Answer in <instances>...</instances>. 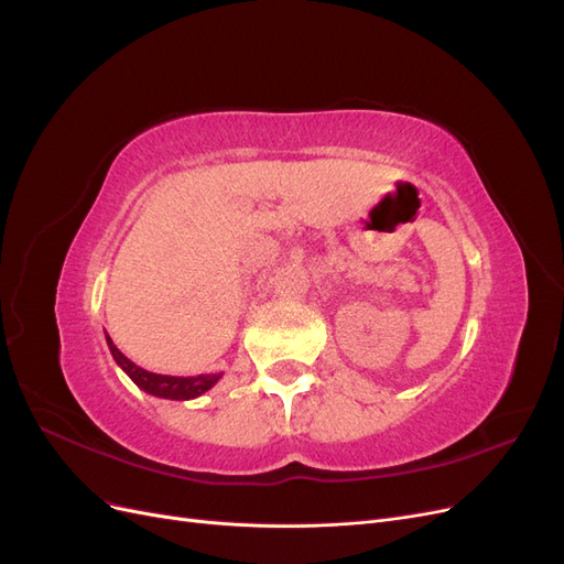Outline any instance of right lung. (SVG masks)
Segmentation results:
<instances>
[{
	"mask_svg": "<svg viewBox=\"0 0 564 564\" xmlns=\"http://www.w3.org/2000/svg\"><path fill=\"white\" fill-rule=\"evenodd\" d=\"M108 340V348L115 357V362L122 367V371L127 377L139 386L141 390L150 392V395L155 398H164V400H195L199 398L202 392H207L209 388H214L220 379V373H199V377H166V373H155V371H148L139 365H133L129 357L122 355L112 338L106 334Z\"/></svg>",
	"mask_w": 564,
	"mask_h": 564,
	"instance_id": "obj_1",
	"label": "right lung"
}]
</instances>
